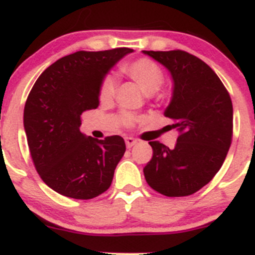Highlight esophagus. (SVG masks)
Segmentation results:
<instances>
[{
  "mask_svg": "<svg viewBox=\"0 0 255 255\" xmlns=\"http://www.w3.org/2000/svg\"><path fill=\"white\" fill-rule=\"evenodd\" d=\"M135 143H137V139L132 138V137H127V138H126V146H127L128 148L133 147Z\"/></svg>",
  "mask_w": 255,
  "mask_h": 255,
  "instance_id": "obj_1",
  "label": "esophagus"
}]
</instances>
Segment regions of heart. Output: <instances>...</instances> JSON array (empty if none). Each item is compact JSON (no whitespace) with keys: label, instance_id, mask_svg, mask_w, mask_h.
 <instances>
[{"label":"heart","instance_id":"b5f03b06","mask_svg":"<svg viewBox=\"0 0 255 255\" xmlns=\"http://www.w3.org/2000/svg\"><path fill=\"white\" fill-rule=\"evenodd\" d=\"M122 70L147 95L154 94L163 84L162 70L149 59H138L132 63L125 64ZM114 92H116V79L113 77H107L102 83L101 92H99L101 101L103 103H109L113 99ZM121 121L128 127L137 121V117L130 113H125L121 116Z\"/></svg>","mask_w":255,"mask_h":255}]
</instances>
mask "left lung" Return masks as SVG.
<instances>
[{"label": "left lung", "mask_w": 255, "mask_h": 255, "mask_svg": "<svg viewBox=\"0 0 255 255\" xmlns=\"http://www.w3.org/2000/svg\"><path fill=\"white\" fill-rule=\"evenodd\" d=\"M142 52L170 73L172 94L165 116L178 132L172 149L149 142L153 156L144 177L165 196H187L209 184L224 163L233 135L232 99L215 71L189 52Z\"/></svg>", "instance_id": "1"}]
</instances>
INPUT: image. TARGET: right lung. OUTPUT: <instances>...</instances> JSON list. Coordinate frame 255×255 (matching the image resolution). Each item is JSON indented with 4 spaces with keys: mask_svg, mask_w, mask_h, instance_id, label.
I'll list each match as a JSON object with an SVG mask.
<instances>
[{
    "mask_svg": "<svg viewBox=\"0 0 255 255\" xmlns=\"http://www.w3.org/2000/svg\"><path fill=\"white\" fill-rule=\"evenodd\" d=\"M128 47L77 51L39 77L27 97L23 127L42 181L64 196L88 200L109 189L126 152L125 139H95L80 132V114L99 104L102 83Z\"/></svg>",
    "mask_w": 255,
    "mask_h": 255,
    "instance_id": "obj_1",
    "label": "right lung"
}]
</instances>
